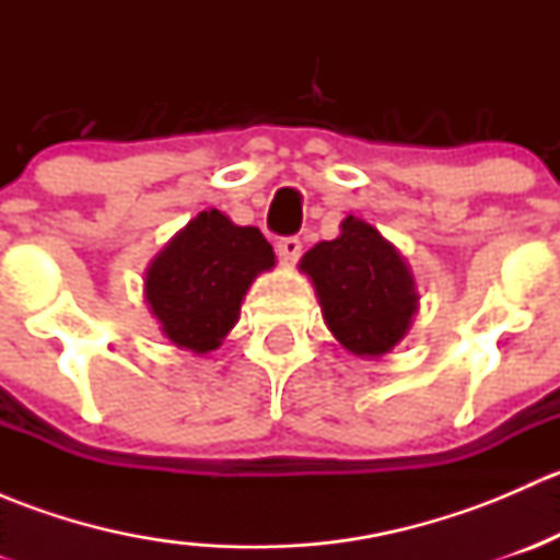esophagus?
Listing matches in <instances>:
<instances>
[{
	"mask_svg": "<svg viewBox=\"0 0 560 560\" xmlns=\"http://www.w3.org/2000/svg\"><path fill=\"white\" fill-rule=\"evenodd\" d=\"M303 252V241L298 235H287V238L276 241V254H279L281 265H295Z\"/></svg>",
	"mask_w": 560,
	"mask_h": 560,
	"instance_id": "obj_1",
	"label": "esophagus"
}]
</instances>
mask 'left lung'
I'll use <instances>...</instances> for the list:
<instances>
[{"label":"left lung","mask_w":560,"mask_h":560,"mask_svg":"<svg viewBox=\"0 0 560 560\" xmlns=\"http://www.w3.org/2000/svg\"><path fill=\"white\" fill-rule=\"evenodd\" d=\"M301 268L312 276L327 327L349 352L380 358L406 336L417 312L415 279L371 224L347 217L341 235L316 244Z\"/></svg>","instance_id":"8db88e82"}]
</instances>
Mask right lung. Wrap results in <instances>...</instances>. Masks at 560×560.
I'll use <instances>...</instances> for the list:
<instances>
[{
    "mask_svg": "<svg viewBox=\"0 0 560 560\" xmlns=\"http://www.w3.org/2000/svg\"><path fill=\"white\" fill-rule=\"evenodd\" d=\"M268 268L273 248L257 228L202 211L151 262L145 301L175 347L206 354L238 322L248 284Z\"/></svg>",
    "mask_w": 560,
    "mask_h": 560,
    "instance_id": "1",
    "label": "right lung"
}]
</instances>
